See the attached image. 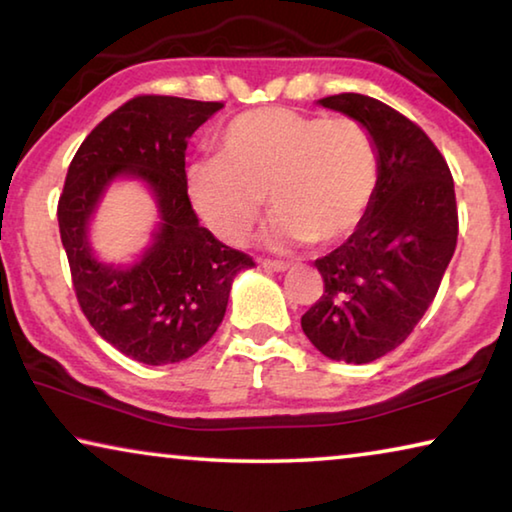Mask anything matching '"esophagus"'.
Listing matches in <instances>:
<instances>
[{"mask_svg":"<svg viewBox=\"0 0 512 512\" xmlns=\"http://www.w3.org/2000/svg\"><path fill=\"white\" fill-rule=\"evenodd\" d=\"M262 266L268 268V271H280L282 273V271H287L291 264L289 262H280V259H264Z\"/></svg>","mask_w":512,"mask_h":512,"instance_id":"1","label":"esophagus"}]
</instances>
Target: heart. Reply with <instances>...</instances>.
Masks as SVG:
<instances>
[{
	"label": "heart",
	"mask_w": 512,
	"mask_h": 512,
	"mask_svg": "<svg viewBox=\"0 0 512 512\" xmlns=\"http://www.w3.org/2000/svg\"><path fill=\"white\" fill-rule=\"evenodd\" d=\"M379 153L361 121L284 106L244 112L223 128L219 155L187 171L196 214L230 246L246 244L268 194L275 244L332 246L366 219Z\"/></svg>",
	"instance_id": "obj_1"
}]
</instances>
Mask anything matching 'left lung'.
I'll return each mask as SVG.
<instances>
[{"label": "left lung", "instance_id": "8db88e82", "mask_svg": "<svg viewBox=\"0 0 512 512\" xmlns=\"http://www.w3.org/2000/svg\"><path fill=\"white\" fill-rule=\"evenodd\" d=\"M361 121L379 153V185L348 241L314 262L325 291L302 316L325 357L370 363L406 341L436 298L456 250L454 178L418 124L366 94L318 101Z\"/></svg>", "mask_w": 512, "mask_h": 512}]
</instances>
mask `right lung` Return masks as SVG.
Here are the masks:
<instances>
[{"instance_id": "add662e5", "label": "right lung", "mask_w": 512, "mask_h": 512, "mask_svg": "<svg viewBox=\"0 0 512 512\" xmlns=\"http://www.w3.org/2000/svg\"><path fill=\"white\" fill-rule=\"evenodd\" d=\"M221 108L219 101L142 94L110 112L67 169L58 228L76 300L103 341L146 366L201 350L221 325L235 275L255 266L198 225L187 196V140ZM119 175L149 184L161 212L154 244L131 267L99 263L87 241L91 214Z\"/></svg>"}]
</instances>
